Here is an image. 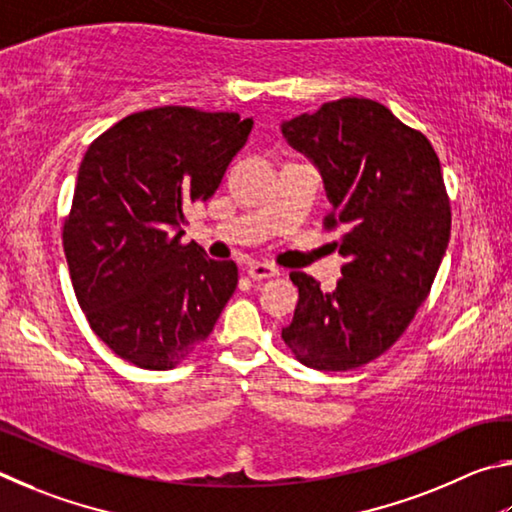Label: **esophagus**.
<instances>
[{
	"label": "esophagus",
	"mask_w": 512,
	"mask_h": 512,
	"mask_svg": "<svg viewBox=\"0 0 512 512\" xmlns=\"http://www.w3.org/2000/svg\"><path fill=\"white\" fill-rule=\"evenodd\" d=\"M247 274H249L251 281L274 279V276H279V267H274L270 263H254V265H249Z\"/></svg>",
	"instance_id": "34e87169"
}]
</instances>
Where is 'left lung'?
Segmentation results:
<instances>
[{"instance_id": "8db88e82", "label": "left lung", "mask_w": 512, "mask_h": 512, "mask_svg": "<svg viewBox=\"0 0 512 512\" xmlns=\"http://www.w3.org/2000/svg\"><path fill=\"white\" fill-rule=\"evenodd\" d=\"M319 168L346 258L335 290L292 272L299 303L283 342L317 371H351L398 342L427 299L452 211L432 143L369 98H339L281 125Z\"/></svg>"}]
</instances>
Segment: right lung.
<instances>
[{
	"label": "right lung",
	"instance_id": "1",
	"mask_svg": "<svg viewBox=\"0 0 512 512\" xmlns=\"http://www.w3.org/2000/svg\"><path fill=\"white\" fill-rule=\"evenodd\" d=\"M251 125L166 105L125 116L87 148L62 245L89 326L125 362L173 369L236 290V263L184 245L182 224L220 186Z\"/></svg>",
	"mask_w": 512,
	"mask_h": 512
}]
</instances>
